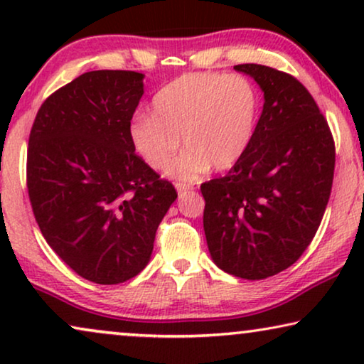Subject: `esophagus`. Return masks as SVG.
<instances>
[{"mask_svg": "<svg viewBox=\"0 0 364 364\" xmlns=\"http://www.w3.org/2000/svg\"><path fill=\"white\" fill-rule=\"evenodd\" d=\"M176 188H177V192H178V196H186V193L188 192V191H192V186L191 183H182V182H177L176 183Z\"/></svg>", "mask_w": 364, "mask_h": 364, "instance_id": "esophagus-1", "label": "esophagus"}]
</instances>
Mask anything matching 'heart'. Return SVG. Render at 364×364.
Here are the masks:
<instances>
[{
    "mask_svg": "<svg viewBox=\"0 0 364 364\" xmlns=\"http://www.w3.org/2000/svg\"><path fill=\"white\" fill-rule=\"evenodd\" d=\"M260 109L258 89L245 76L188 73L154 96L152 116L132 119L129 139L156 171L171 168L182 139L187 151L173 167V176L197 181L212 167L228 171L245 157Z\"/></svg>",
    "mask_w": 364,
    "mask_h": 364,
    "instance_id": "b5f03b06",
    "label": "heart"
}]
</instances>
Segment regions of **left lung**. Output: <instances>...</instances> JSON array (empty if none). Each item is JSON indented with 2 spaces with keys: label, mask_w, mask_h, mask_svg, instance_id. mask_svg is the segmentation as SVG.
I'll return each instance as SVG.
<instances>
[{
  "label": "left lung",
  "mask_w": 364,
  "mask_h": 364,
  "mask_svg": "<svg viewBox=\"0 0 364 364\" xmlns=\"http://www.w3.org/2000/svg\"><path fill=\"white\" fill-rule=\"evenodd\" d=\"M263 91L245 157L202 183L203 230L218 268L245 280L287 270L320 227L335 173V141L306 87L291 74L238 64Z\"/></svg>",
  "instance_id": "1"
}]
</instances>
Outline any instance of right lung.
Masks as SVG:
<instances>
[{
    "mask_svg": "<svg viewBox=\"0 0 364 364\" xmlns=\"http://www.w3.org/2000/svg\"><path fill=\"white\" fill-rule=\"evenodd\" d=\"M142 79L84 73L41 104L29 134L26 183L39 230L69 268L99 285L146 268L177 198L129 139Z\"/></svg>",
    "mask_w": 364,
    "mask_h": 364,
    "instance_id": "right-lung-1",
    "label": "right lung"
}]
</instances>
